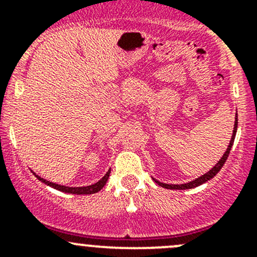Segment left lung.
I'll list each match as a JSON object with an SVG mask.
<instances>
[{
    "mask_svg": "<svg viewBox=\"0 0 257 257\" xmlns=\"http://www.w3.org/2000/svg\"><path fill=\"white\" fill-rule=\"evenodd\" d=\"M236 116H237V114H236ZM236 131H237V118H235L234 132H232L231 141H230V144H229V147H227L226 152H225V154L222 155V158H221V159L219 160V163H217V164L215 165V167L212 168V169L210 170V172L206 173V174H204L203 177L198 178V179H196V180H194V181H190V183H188V184H180V185H170V184H164V183H160V181H158V180H155V183H157L158 185L163 186V188H165V189H173V190H184V189H191V188H196V186H199V185H201V184L206 183V181L210 180V179H211V178H214L215 175H216L217 173L220 172V169H221V168H222V165H224V164H225V162H226L227 157H229V154H230V150H231V147H232V144H234V141H235V136H236Z\"/></svg>",
    "mask_w": 257,
    "mask_h": 257,
    "instance_id": "1",
    "label": "left lung"
}]
</instances>
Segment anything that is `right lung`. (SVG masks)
<instances>
[{
    "label": "right lung",
    "instance_id": "right-lung-1",
    "mask_svg": "<svg viewBox=\"0 0 257 257\" xmlns=\"http://www.w3.org/2000/svg\"><path fill=\"white\" fill-rule=\"evenodd\" d=\"M109 174H110V170L107 173V174L104 175L102 179H100L98 183L93 184V185H89V186H82V188H69V186H64V185H58V184H54V183H51V181H47L46 179H42L40 177H37L40 179L42 183L47 184V185L52 186V188L57 189V190H61L63 191V193H69V194H77V195H88V194H94L97 193V191H99L100 189L103 188V186L105 185V183H107L108 178H109Z\"/></svg>",
    "mask_w": 257,
    "mask_h": 257
}]
</instances>
